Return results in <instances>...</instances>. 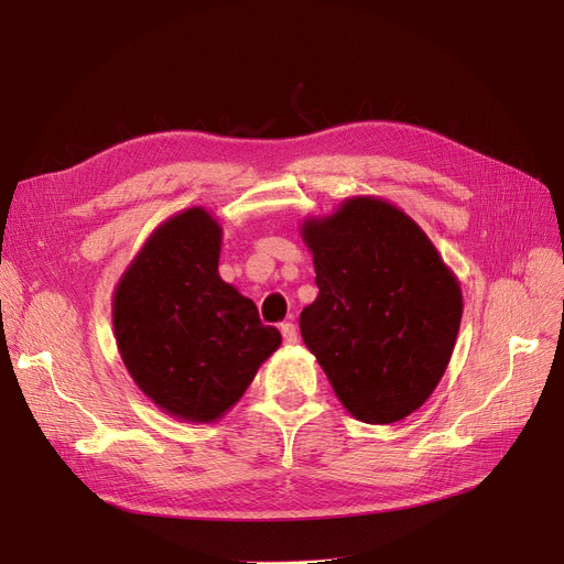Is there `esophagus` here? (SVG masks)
I'll return each instance as SVG.
<instances>
[{
	"label": "esophagus",
	"mask_w": 564,
	"mask_h": 564,
	"mask_svg": "<svg viewBox=\"0 0 564 564\" xmlns=\"http://www.w3.org/2000/svg\"><path fill=\"white\" fill-rule=\"evenodd\" d=\"M281 334H283V343H285V345H294V343H297V327H294L292 322L281 324Z\"/></svg>",
	"instance_id": "1"
}]
</instances>
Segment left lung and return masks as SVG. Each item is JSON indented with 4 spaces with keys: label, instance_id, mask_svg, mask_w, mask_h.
<instances>
[{
    "label": "left lung",
    "instance_id": "1",
    "mask_svg": "<svg viewBox=\"0 0 564 564\" xmlns=\"http://www.w3.org/2000/svg\"><path fill=\"white\" fill-rule=\"evenodd\" d=\"M317 300L302 311L306 347L357 421L389 425L425 404L446 372L462 288L425 230L379 196L306 217Z\"/></svg>",
    "mask_w": 564,
    "mask_h": 564
}]
</instances>
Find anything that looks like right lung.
<instances>
[{"mask_svg":"<svg viewBox=\"0 0 564 564\" xmlns=\"http://www.w3.org/2000/svg\"><path fill=\"white\" fill-rule=\"evenodd\" d=\"M219 221L187 207L151 232L113 290V336L130 377L187 423L219 421L281 345L279 329L219 276Z\"/></svg>","mask_w":564,"mask_h":564,"instance_id":"obj_1","label":"right lung"}]
</instances>
